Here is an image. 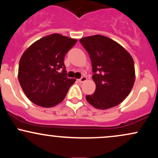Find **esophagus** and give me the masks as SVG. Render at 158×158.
Wrapping results in <instances>:
<instances>
[{"label":"esophagus","instance_id":"1","mask_svg":"<svg viewBox=\"0 0 158 158\" xmlns=\"http://www.w3.org/2000/svg\"><path fill=\"white\" fill-rule=\"evenodd\" d=\"M87 80V77H85V76H83V77H81L80 79H79V82H84V81H85Z\"/></svg>","mask_w":158,"mask_h":158}]
</instances>
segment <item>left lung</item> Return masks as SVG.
<instances>
[{
	"instance_id": "obj_1",
	"label": "left lung",
	"mask_w": 158,
	"mask_h": 158,
	"mask_svg": "<svg viewBox=\"0 0 158 158\" xmlns=\"http://www.w3.org/2000/svg\"><path fill=\"white\" fill-rule=\"evenodd\" d=\"M91 60L96 90L86 99L97 109L117 106L128 97L135 80L132 57L118 43L101 35L79 40Z\"/></svg>"
}]
</instances>
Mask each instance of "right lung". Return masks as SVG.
<instances>
[{
    "label": "right lung",
    "instance_id": "obj_1",
    "mask_svg": "<svg viewBox=\"0 0 158 158\" xmlns=\"http://www.w3.org/2000/svg\"><path fill=\"white\" fill-rule=\"evenodd\" d=\"M77 41L51 34L38 40L23 52L19 61V80L34 104L50 108L64 100L76 81L67 77L64 57Z\"/></svg>",
    "mask_w": 158,
    "mask_h": 158
}]
</instances>
